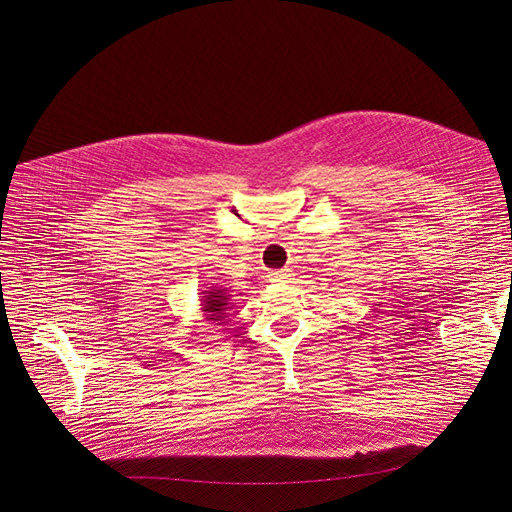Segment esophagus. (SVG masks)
Returning a JSON list of instances; mask_svg holds the SVG:
<instances>
[{
    "label": "esophagus",
    "mask_w": 512,
    "mask_h": 512,
    "mask_svg": "<svg viewBox=\"0 0 512 512\" xmlns=\"http://www.w3.org/2000/svg\"><path fill=\"white\" fill-rule=\"evenodd\" d=\"M268 276H270V280H280V278L287 276V270H272Z\"/></svg>",
    "instance_id": "esophagus-1"
}]
</instances>
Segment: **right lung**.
<instances>
[{
	"label": "right lung",
	"mask_w": 512,
	"mask_h": 512,
	"mask_svg": "<svg viewBox=\"0 0 512 512\" xmlns=\"http://www.w3.org/2000/svg\"><path fill=\"white\" fill-rule=\"evenodd\" d=\"M199 301H201L203 319L209 323H215V325L223 323V319L227 317V311H230L234 305L230 291L221 289L217 285L207 287V291H203V297Z\"/></svg>",
	"instance_id": "add662e5"
}]
</instances>
